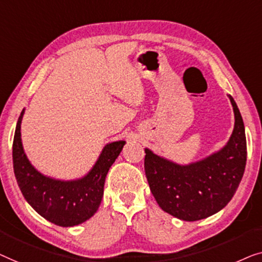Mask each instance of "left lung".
<instances>
[{
    "label": "left lung",
    "instance_id": "left-lung-1",
    "mask_svg": "<svg viewBox=\"0 0 262 262\" xmlns=\"http://www.w3.org/2000/svg\"><path fill=\"white\" fill-rule=\"evenodd\" d=\"M235 124L227 145L203 160L178 165L145 148V172L150 192L164 211L183 221L219 212L236 192L247 161L245 124L234 98Z\"/></svg>",
    "mask_w": 262,
    "mask_h": 262
}]
</instances>
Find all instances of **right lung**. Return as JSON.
I'll use <instances>...</instances> for the list:
<instances>
[{"label": "right lung", "instance_id": "obj_1", "mask_svg": "<svg viewBox=\"0 0 262 262\" xmlns=\"http://www.w3.org/2000/svg\"><path fill=\"white\" fill-rule=\"evenodd\" d=\"M17 120L13 142V165L16 182L28 204L51 223L73 227L95 215L101 204L105 177L120 156L126 141L106 143L90 172L76 180H59L36 171L29 163L21 141V121Z\"/></svg>", "mask_w": 262, "mask_h": 262}]
</instances>
